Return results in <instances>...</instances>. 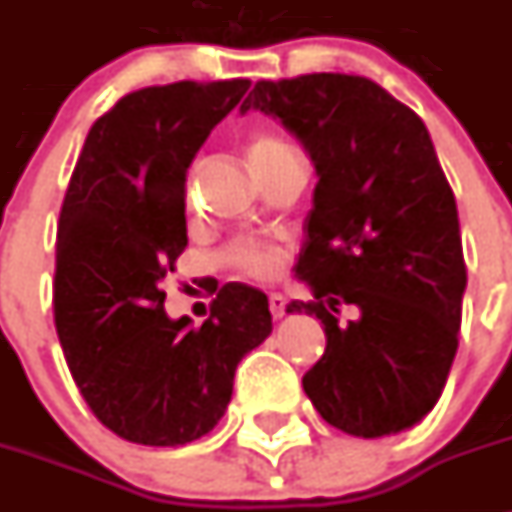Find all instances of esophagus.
Listing matches in <instances>:
<instances>
[{
	"label": "esophagus",
	"mask_w": 512,
	"mask_h": 512,
	"mask_svg": "<svg viewBox=\"0 0 512 512\" xmlns=\"http://www.w3.org/2000/svg\"><path fill=\"white\" fill-rule=\"evenodd\" d=\"M285 308H287V298L285 295H279V292H272L269 295V310H272L274 318H282L285 316Z\"/></svg>",
	"instance_id": "esophagus-1"
}]
</instances>
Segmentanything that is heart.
<instances>
[{
	"instance_id": "heart-1",
	"label": "heart",
	"mask_w": 512,
	"mask_h": 512,
	"mask_svg": "<svg viewBox=\"0 0 512 512\" xmlns=\"http://www.w3.org/2000/svg\"><path fill=\"white\" fill-rule=\"evenodd\" d=\"M292 160H298V152L272 131H256L248 139V163L259 178L272 176ZM227 259L253 277H272L279 269V248L264 240H240L227 251Z\"/></svg>"
}]
</instances>
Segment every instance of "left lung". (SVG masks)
Here are the masks:
<instances>
[{"mask_svg":"<svg viewBox=\"0 0 512 512\" xmlns=\"http://www.w3.org/2000/svg\"><path fill=\"white\" fill-rule=\"evenodd\" d=\"M261 111L316 168L295 266L326 352L303 375L326 422L355 438L409 430L438 404L461 329L466 264L456 196L417 113L355 74L261 80L240 113ZM339 304L358 318L338 323Z\"/></svg>","mask_w":512,"mask_h":512,"instance_id":"left-lung-1","label":"left lung"}]
</instances>
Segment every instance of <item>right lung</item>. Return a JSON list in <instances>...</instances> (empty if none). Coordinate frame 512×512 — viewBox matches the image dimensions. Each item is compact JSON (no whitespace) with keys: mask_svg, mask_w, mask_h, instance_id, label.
Segmentation results:
<instances>
[{"mask_svg":"<svg viewBox=\"0 0 512 512\" xmlns=\"http://www.w3.org/2000/svg\"><path fill=\"white\" fill-rule=\"evenodd\" d=\"M248 87L183 80L124 95L74 165L56 235V334L82 399L129 443L207 435L238 362L272 334L266 295L240 282L217 292L202 329L163 308V279L189 243V165Z\"/></svg>","mask_w":512,"mask_h":512,"instance_id":"add662e5","label":"right lung"}]
</instances>
